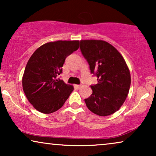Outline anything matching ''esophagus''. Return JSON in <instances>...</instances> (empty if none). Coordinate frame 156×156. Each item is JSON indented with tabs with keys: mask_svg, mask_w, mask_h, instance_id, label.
<instances>
[{
	"mask_svg": "<svg viewBox=\"0 0 156 156\" xmlns=\"http://www.w3.org/2000/svg\"><path fill=\"white\" fill-rule=\"evenodd\" d=\"M74 87H75L76 89H80L81 87H82V85H78V84H76V85H74Z\"/></svg>",
	"mask_w": 156,
	"mask_h": 156,
	"instance_id": "obj_1",
	"label": "esophagus"
}]
</instances>
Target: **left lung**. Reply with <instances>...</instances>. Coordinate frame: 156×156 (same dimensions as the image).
<instances>
[{"label":"left lung","instance_id":"left-lung-1","mask_svg":"<svg viewBox=\"0 0 156 156\" xmlns=\"http://www.w3.org/2000/svg\"><path fill=\"white\" fill-rule=\"evenodd\" d=\"M80 50L98 81L91 85L93 92L84 99L87 108L101 116L114 114L124 103L131 85V74L124 59L104 40H81Z\"/></svg>","mask_w":156,"mask_h":156}]
</instances>
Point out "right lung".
Here are the masks:
<instances>
[{"label": "right lung", "mask_w": 156, "mask_h": 156, "mask_svg": "<svg viewBox=\"0 0 156 156\" xmlns=\"http://www.w3.org/2000/svg\"><path fill=\"white\" fill-rule=\"evenodd\" d=\"M79 48V40L48 42L37 48L29 59L23 76V89L27 100L38 112H56L74 90L73 86L57 77L62 72L66 57Z\"/></svg>", "instance_id": "obj_1"}]
</instances>
